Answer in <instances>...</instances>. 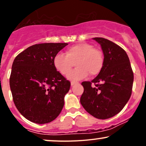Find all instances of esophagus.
I'll list each match as a JSON object with an SVG mask.
<instances>
[{"label": "esophagus", "mask_w": 146, "mask_h": 146, "mask_svg": "<svg viewBox=\"0 0 146 146\" xmlns=\"http://www.w3.org/2000/svg\"><path fill=\"white\" fill-rule=\"evenodd\" d=\"M76 82H71V86H74V85L75 84H76Z\"/></svg>", "instance_id": "1"}]
</instances>
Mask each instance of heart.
<instances>
[{"label":"heart","instance_id":"1","mask_svg":"<svg viewBox=\"0 0 146 146\" xmlns=\"http://www.w3.org/2000/svg\"><path fill=\"white\" fill-rule=\"evenodd\" d=\"M75 61L77 67L68 75L71 81L76 82L88 75L94 76L102 71L104 65L103 54L92 44L81 42L68 47L66 55L58 53L54 56L53 64L57 71L66 75L71 70Z\"/></svg>","mask_w":146,"mask_h":146}]
</instances>
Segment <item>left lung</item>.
<instances>
[{"label": "left lung", "mask_w": 146, "mask_h": 146, "mask_svg": "<svg viewBox=\"0 0 146 146\" xmlns=\"http://www.w3.org/2000/svg\"><path fill=\"white\" fill-rule=\"evenodd\" d=\"M101 45L104 65L91 82H83L80 103L92 116L106 119L123 109L131 96L134 75L126 52L112 41L94 38ZM92 83H96L92 87Z\"/></svg>", "instance_id": "left-lung-1"}]
</instances>
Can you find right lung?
Segmentation results:
<instances>
[{"mask_svg": "<svg viewBox=\"0 0 146 146\" xmlns=\"http://www.w3.org/2000/svg\"><path fill=\"white\" fill-rule=\"evenodd\" d=\"M67 43L34 44L16 57L9 85L14 104L29 121L49 123L62 110L71 83L53 64L54 56Z\"/></svg>", "mask_w": 146, "mask_h": 146, "instance_id": "1", "label": "right lung"}]
</instances>
